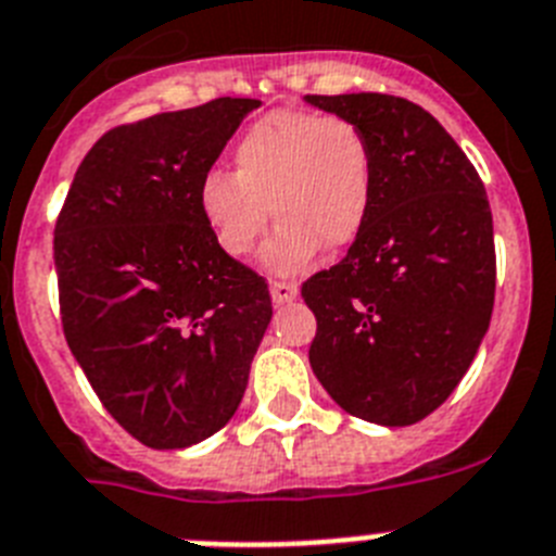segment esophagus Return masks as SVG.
I'll return each instance as SVG.
<instances>
[{"mask_svg":"<svg viewBox=\"0 0 556 556\" xmlns=\"http://www.w3.org/2000/svg\"><path fill=\"white\" fill-rule=\"evenodd\" d=\"M299 293L296 282H282V279H274L271 282V299L274 305H288V302H293Z\"/></svg>","mask_w":556,"mask_h":556,"instance_id":"obj_1","label":"esophagus"}]
</instances>
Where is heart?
I'll return each instance as SVG.
<instances>
[{
	"label": "heart",
	"mask_w": 556,
	"mask_h": 556,
	"mask_svg": "<svg viewBox=\"0 0 556 556\" xmlns=\"http://www.w3.org/2000/svg\"><path fill=\"white\" fill-rule=\"evenodd\" d=\"M231 162L235 173L212 167L198 185L201 215L229 257L251 254L271 215L279 226L263 263L277 274L305 271L321 245L346 249L364 231L375 148L350 117L271 111L240 134Z\"/></svg>",
	"instance_id": "b5f03b06"
}]
</instances>
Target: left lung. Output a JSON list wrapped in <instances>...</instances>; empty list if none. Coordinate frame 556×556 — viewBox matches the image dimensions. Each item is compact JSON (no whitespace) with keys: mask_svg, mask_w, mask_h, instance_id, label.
I'll return each instance as SVG.
<instances>
[{"mask_svg":"<svg viewBox=\"0 0 556 556\" xmlns=\"http://www.w3.org/2000/svg\"><path fill=\"white\" fill-rule=\"evenodd\" d=\"M358 123L375 148V198L346 257L302 285L316 316L311 366L346 414L403 428L465 378L495 302L492 212L451 134L405 98L307 94Z\"/></svg>","mask_w":556,"mask_h":556,"instance_id":"1","label":"left lung"}]
</instances>
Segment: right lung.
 Listing matches in <instances>:
<instances>
[{
  "mask_svg": "<svg viewBox=\"0 0 556 556\" xmlns=\"http://www.w3.org/2000/svg\"><path fill=\"white\" fill-rule=\"evenodd\" d=\"M260 100L218 98L111 128L55 220L61 325L105 412L142 445L218 433L243 400L271 296L229 257L198 185Z\"/></svg>",
  "mask_w": 556,
  "mask_h": 556,
  "instance_id": "add662e5",
  "label": "right lung"
}]
</instances>
